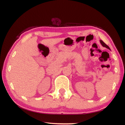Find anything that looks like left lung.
<instances>
[{
    "label": "left lung",
    "instance_id": "obj_1",
    "mask_svg": "<svg viewBox=\"0 0 125 125\" xmlns=\"http://www.w3.org/2000/svg\"><path fill=\"white\" fill-rule=\"evenodd\" d=\"M100 42L101 43V44H102V46H103V47H106V48H108V49H110V47H108L107 44H106L102 40H100Z\"/></svg>",
    "mask_w": 125,
    "mask_h": 125
}]
</instances>
